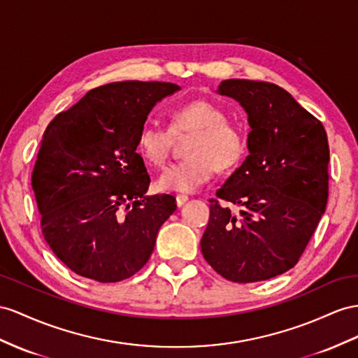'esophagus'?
Masks as SVG:
<instances>
[{"label": "esophagus", "mask_w": 358, "mask_h": 358, "mask_svg": "<svg viewBox=\"0 0 358 358\" xmlns=\"http://www.w3.org/2000/svg\"><path fill=\"white\" fill-rule=\"evenodd\" d=\"M187 201H189V198H187L186 195H177V196H176V203H177L178 207H181L182 204H186Z\"/></svg>", "instance_id": "1"}]
</instances>
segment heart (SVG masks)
Here are the masks:
<instances>
[{"label":"heart","instance_id":"heart-1","mask_svg":"<svg viewBox=\"0 0 358 358\" xmlns=\"http://www.w3.org/2000/svg\"><path fill=\"white\" fill-rule=\"evenodd\" d=\"M194 134L187 143V159L164 169L155 186L163 192L192 194L215 176L242 159L245 141L237 127L227 122L224 110L212 101L195 99L173 110L171 127L146 124L137 136V151L152 166L166 163L173 136Z\"/></svg>","mask_w":358,"mask_h":358}]
</instances>
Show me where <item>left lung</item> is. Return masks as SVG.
Listing matches in <instances>:
<instances>
[{
    "mask_svg": "<svg viewBox=\"0 0 358 358\" xmlns=\"http://www.w3.org/2000/svg\"><path fill=\"white\" fill-rule=\"evenodd\" d=\"M216 94L248 115V157L210 199L201 252L233 282L264 281L298 263L325 212L329 148L324 125L287 90L230 78Z\"/></svg>",
    "mask_w": 358,
    "mask_h": 358,
    "instance_id": "8db88e82",
    "label": "left lung"
}]
</instances>
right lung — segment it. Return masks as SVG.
<instances>
[{
	"mask_svg": "<svg viewBox=\"0 0 358 358\" xmlns=\"http://www.w3.org/2000/svg\"><path fill=\"white\" fill-rule=\"evenodd\" d=\"M181 87L116 81L89 90L43 133L31 186L45 241L76 273L130 278L150 260L171 195H146L150 176L137 136L152 107Z\"/></svg>",
	"mask_w": 358,
	"mask_h": 358,
	"instance_id": "1",
	"label": "right lung"
}]
</instances>
